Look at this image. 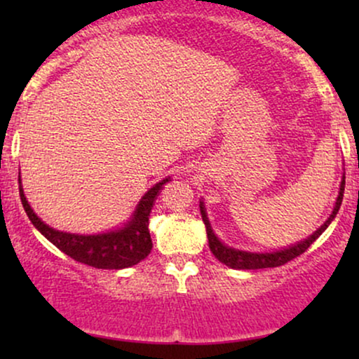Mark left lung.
I'll use <instances>...</instances> for the list:
<instances>
[{"mask_svg":"<svg viewBox=\"0 0 359 359\" xmlns=\"http://www.w3.org/2000/svg\"><path fill=\"white\" fill-rule=\"evenodd\" d=\"M343 194H344V179H343V182H341L339 196H337V201H336V208H334V211H332L331 216H329V219L325 221L324 224L320 226V228L317 229V231L312 234L311 238H307L306 241L297 243V245L290 246V248H287V250L273 251V253H248V251H240V250H234V248H228V246L222 245V243L216 238V234L212 233L211 224H209L208 216H205L204 205H203V203H201L199 208H201V214H203V221L205 224V233H208L209 248H211L212 255L217 259H219L221 263H224V265L231 266V269H236V270L273 269V266L285 265L287 262H290V259L300 257L304 251H307L309 246H311L312 243H314L317 238H319L320 234L324 233V229L327 228L329 224H331V221L334 219L337 211H339L341 203H343Z\"/></svg>","mask_w":359,"mask_h":359,"instance_id":"obj_1","label":"left lung"}]
</instances>
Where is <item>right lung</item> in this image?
<instances>
[{"label": "right lung", "mask_w": 359, "mask_h": 359, "mask_svg": "<svg viewBox=\"0 0 359 359\" xmlns=\"http://www.w3.org/2000/svg\"><path fill=\"white\" fill-rule=\"evenodd\" d=\"M165 182H168V179H163L162 182L155 184L143 196V199L137 205L133 217L125 228L118 229V231L93 234V236H82V234L62 233L52 229L50 226L40 221V217L32 211L30 204H28L27 197L22 191V185H20V197H22L25 212L34 222L35 228L48 241L53 243L57 248L64 251L67 257L79 263H84V265L94 266V269L119 270L137 265L150 255L154 245H151L150 231H148V216H150L151 208H154L156 194L160 192V189Z\"/></svg>", "instance_id": "add662e5"}]
</instances>
